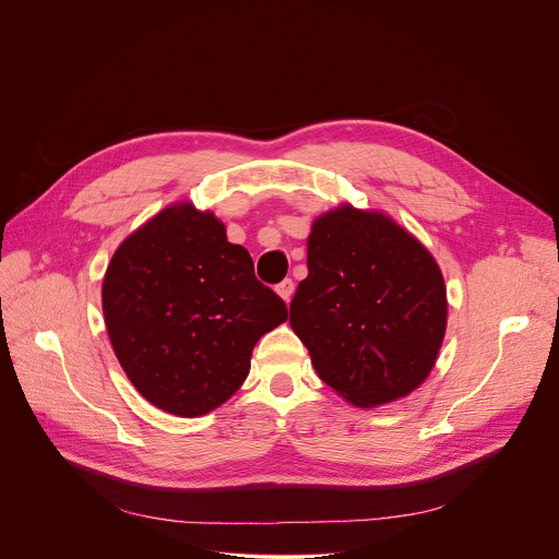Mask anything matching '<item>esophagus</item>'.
Segmentation results:
<instances>
[{
	"instance_id": "34e87169",
	"label": "esophagus",
	"mask_w": 559,
	"mask_h": 559,
	"mask_svg": "<svg viewBox=\"0 0 559 559\" xmlns=\"http://www.w3.org/2000/svg\"><path fill=\"white\" fill-rule=\"evenodd\" d=\"M276 294H278L285 302H289V300H292V294H294V281H292V278H285L283 283H278V285H276Z\"/></svg>"
}]
</instances>
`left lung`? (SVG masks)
<instances>
[{
    "label": "left lung",
    "instance_id": "obj_1",
    "mask_svg": "<svg viewBox=\"0 0 559 559\" xmlns=\"http://www.w3.org/2000/svg\"><path fill=\"white\" fill-rule=\"evenodd\" d=\"M307 270L289 325L318 378L360 409L416 391L447 332V285L431 252L389 214L343 203L313 221Z\"/></svg>",
    "mask_w": 559,
    "mask_h": 559
}]
</instances>
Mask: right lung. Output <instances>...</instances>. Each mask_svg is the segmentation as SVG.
<instances>
[{
    "label": "right lung",
    "mask_w": 559,
    "mask_h": 559,
    "mask_svg": "<svg viewBox=\"0 0 559 559\" xmlns=\"http://www.w3.org/2000/svg\"><path fill=\"white\" fill-rule=\"evenodd\" d=\"M102 305L134 389L179 418L229 401L259 338L287 321L285 302L257 281L250 252L190 201L164 207L117 248Z\"/></svg>",
    "instance_id": "1"
}]
</instances>
